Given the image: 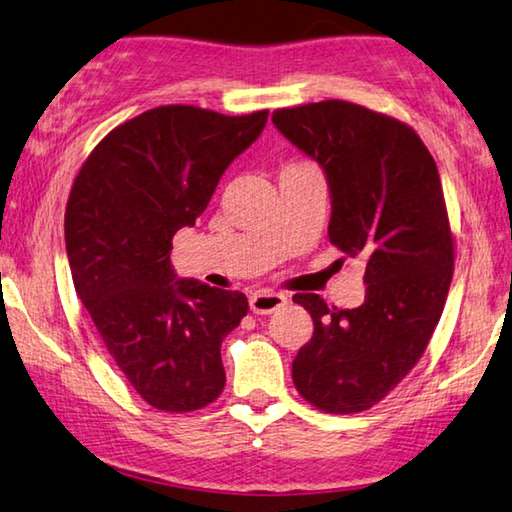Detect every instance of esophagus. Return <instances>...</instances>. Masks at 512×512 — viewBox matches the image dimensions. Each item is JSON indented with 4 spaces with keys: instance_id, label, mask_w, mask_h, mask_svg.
<instances>
[{
    "instance_id": "1",
    "label": "esophagus",
    "mask_w": 512,
    "mask_h": 512,
    "mask_svg": "<svg viewBox=\"0 0 512 512\" xmlns=\"http://www.w3.org/2000/svg\"><path fill=\"white\" fill-rule=\"evenodd\" d=\"M286 304H288V297L272 290H256L254 295L249 297V308L256 315H270L276 311V308H283Z\"/></svg>"
}]
</instances>
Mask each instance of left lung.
<instances>
[{
  "label": "left lung",
  "instance_id": "1",
  "mask_svg": "<svg viewBox=\"0 0 512 512\" xmlns=\"http://www.w3.org/2000/svg\"><path fill=\"white\" fill-rule=\"evenodd\" d=\"M274 127L322 167L329 238L365 261V301L329 308L306 292L313 338L292 360L299 395L326 413H360L413 370L445 308L454 274L445 195L420 136L395 117L326 99L281 108Z\"/></svg>",
  "mask_w": 512,
  "mask_h": 512
}]
</instances>
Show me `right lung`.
<instances>
[{
  "mask_svg": "<svg viewBox=\"0 0 512 512\" xmlns=\"http://www.w3.org/2000/svg\"><path fill=\"white\" fill-rule=\"evenodd\" d=\"M265 122L267 111L158 106L108 133L74 179L65 208L74 290L120 372L158 410L190 413L224 390L220 347L247 297L181 279L170 251Z\"/></svg>",
  "mask_w": 512,
  "mask_h": 512,
  "instance_id": "add662e5",
  "label": "right lung"
}]
</instances>
